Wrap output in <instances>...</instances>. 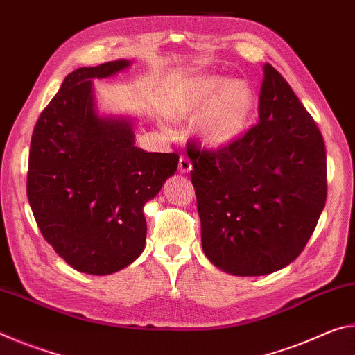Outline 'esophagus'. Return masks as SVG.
Segmentation results:
<instances>
[{
    "instance_id": "esophagus-1",
    "label": "esophagus",
    "mask_w": 355,
    "mask_h": 355,
    "mask_svg": "<svg viewBox=\"0 0 355 355\" xmlns=\"http://www.w3.org/2000/svg\"><path fill=\"white\" fill-rule=\"evenodd\" d=\"M178 169H180V172H183V173H188L192 169V163H191V159L188 158V156H180Z\"/></svg>"
}]
</instances>
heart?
Listing matches in <instances>:
<instances>
[{"label":"heart","mask_w":355,"mask_h":355,"mask_svg":"<svg viewBox=\"0 0 355 355\" xmlns=\"http://www.w3.org/2000/svg\"><path fill=\"white\" fill-rule=\"evenodd\" d=\"M254 97L248 83L225 76H203L189 84L178 103V116L200 119L199 133L211 147H225L243 135Z\"/></svg>","instance_id":"1"}]
</instances>
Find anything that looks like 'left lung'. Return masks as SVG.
Here are the masks:
<instances>
[{"instance_id": "1", "label": "left lung", "mask_w": 355, "mask_h": 355, "mask_svg": "<svg viewBox=\"0 0 355 355\" xmlns=\"http://www.w3.org/2000/svg\"><path fill=\"white\" fill-rule=\"evenodd\" d=\"M258 123L235 142L188 144L202 249L233 275H264L296 260L326 205L322 135L290 84L263 65Z\"/></svg>"}]
</instances>
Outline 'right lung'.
Wrapping results in <instances>:
<instances>
[{"instance_id": "1", "label": "right lung", "mask_w": 355, "mask_h": 355, "mask_svg": "<svg viewBox=\"0 0 355 355\" xmlns=\"http://www.w3.org/2000/svg\"><path fill=\"white\" fill-rule=\"evenodd\" d=\"M128 65L119 59L65 76L29 148L26 192L42 235L65 263L92 275L117 272L142 254V208L178 166L177 153L136 147L131 120L98 116L92 80Z\"/></svg>"}]
</instances>
